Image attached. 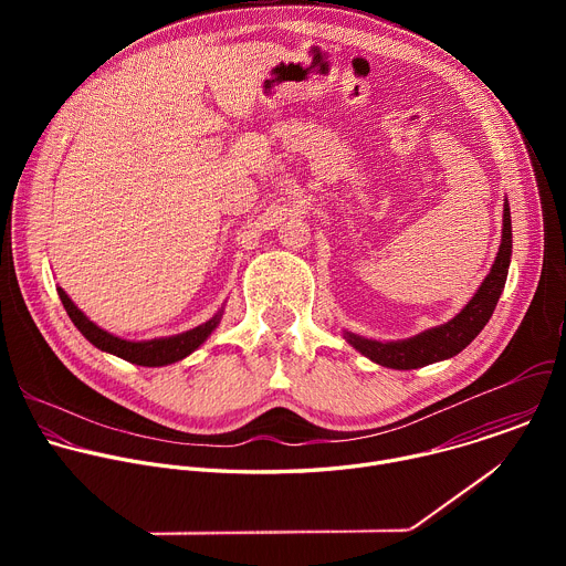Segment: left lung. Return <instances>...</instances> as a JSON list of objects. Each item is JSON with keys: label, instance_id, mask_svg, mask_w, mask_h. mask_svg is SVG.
I'll list each match as a JSON object with an SVG mask.
<instances>
[{"label": "left lung", "instance_id": "left-lung-1", "mask_svg": "<svg viewBox=\"0 0 566 566\" xmlns=\"http://www.w3.org/2000/svg\"><path fill=\"white\" fill-rule=\"evenodd\" d=\"M511 253H513L511 208H509V201H504L502 244H500L495 264L486 275V280L481 282V286L472 295V300L450 322H446L441 327H432L415 338L394 340V343L369 340L358 334L345 332L347 343L369 360L391 369H417V367H426V365L457 356L479 336V332L486 327V322L491 319L506 284Z\"/></svg>", "mask_w": 566, "mask_h": 566}]
</instances>
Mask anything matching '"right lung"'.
Here are the masks:
<instances>
[{
  "mask_svg": "<svg viewBox=\"0 0 566 566\" xmlns=\"http://www.w3.org/2000/svg\"><path fill=\"white\" fill-rule=\"evenodd\" d=\"M57 295H60L71 322L77 327V332L83 334L94 347H98L101 352L114 354L127 363L140 365V367H164V365L184 360L186 356H190L195 349H199L208 340V336L217 329L219 319H221V311H219L214 317H210L208 322H203V325H199L186 334L134 343V340H123V338L101 329L98 325H94V322L71 302V297L60 286H57Z\"/></svg>",
  "mask_w": 566,
  "mask_h": 566,
  "instance_id": "obj_1",
  "label": "right lung"
}]
</instances>
